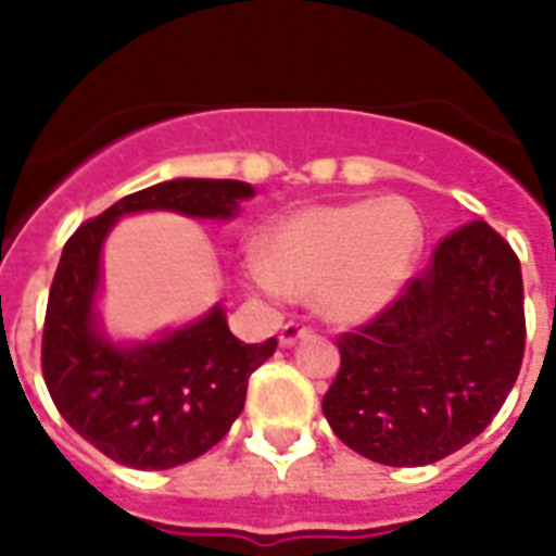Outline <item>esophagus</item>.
Returning a JSON list of instances; mask_svg holds the SVG:
<instances>
[{
    "mask_svg": "<svg viewBox=\"0 0 556 556\" xmlns=\"http://www.w3.org/2000/svg\"><path fill=\"white\" fill-rule=\"evenodd\" d=\"M308 334H314V329L308 323L288 320L286 326H282V331H279V343H282V346H294L296 340L308 338Z\"/></svg>",
    "mask_w": 556,
    "mask_h": 556,
    "instance_id": "obj_1",
    "label": "esophagus"
}]
</instances>
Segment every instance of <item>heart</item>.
I'll return each instance as SVG.
<instances>
[{"instance_id": "obj_1", "label": "heart", "mask_w": 556, "mask_h": 556, "mask_svg": "<svg viewBox=\"0 0 556 556\" xmlns=\"http://www.w3.org/2000/svg\"><path fill=\"white\" fill-rule=\"evenodd\" d=\"M421 248V222L404 199L314 204L282 218L251 277L268 294L312 296L338 323L366 320L404 286Z\"/></svg>"}]
</instances>
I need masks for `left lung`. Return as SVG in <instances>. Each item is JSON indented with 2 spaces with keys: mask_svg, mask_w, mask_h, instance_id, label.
I'll return each instance as SVG.
<instances>
[{
  "mask_svg": "<svg viewBox=\"0 0 556 556\" xmlns=\"http://www.w3.org/2000/svg\"><path fill=\"white\" fill-rule=\"evenodd\" d=\"M323 415L346 447L392 467L441 462L500 413L526 355L519 256L484 218L432 248L387 308L338 338Z\"/></svg>",
  "mask_w": 556,
  "mask_h": 556,
  "instance_id": "obj_1",
  "label": "left lung"
}]
</instances>
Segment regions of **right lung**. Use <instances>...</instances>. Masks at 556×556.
<instances>
[{
  "label": "right lung",
  "instance_id": "1",
  "mask_svg": "<svg viewBox=\"0 0 556 556\" xmlns=\"http://www.w3.org/2000/svg\"><path fill=\"white\" fill-rule=\"evenodd\" d=\"M253 187L230 178H178L126 195L83 222L65 242L48 291L42 378L65 421L117 465L167 470L216 447L242 413L248 378L277 349V338L242 343L222 308L155 343L112 346L94 326L100 248L117 216L178 210L227 218Z\"/></svg>",
  "mask_w": 556,
  "mask_h": 556
}]
</instances>
